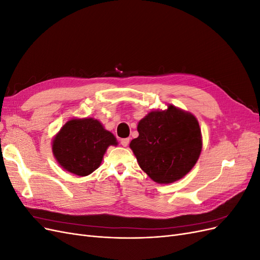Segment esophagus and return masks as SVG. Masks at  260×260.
Masks as SVG:
<instances>
[{"instance_id": "34e87169", "label": "esophagus", "mask_w": 260, "mask_h": 260, "mask_svg": "<svg viewBox=\"0 0 260 260\" xmlns=\"http://www.w3.org/2000/svg\"><path fill=\"white\" fill-rule=\"evenodd\" d=\"M129 141H130V139H128V138H125V139H121V140H120V144H121L123 147L128 146V144H129Z\"/></svg>"}]
</instances>
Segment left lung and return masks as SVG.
<instances>
[{
	"instance_id": "8db88e82",
	"label": "left lung",
	"mask_w": 260,
	"mask_h": 260,
	"mask_svg": "<svg viewBox=\"0 0 260 260\" xmlns=\"http://www.w3.org/2000/svg\"><path fill=\"white\" fill-rule=\"evenodd\" d=\"M139 137L130 142L139 166L155 182L182 179L198 162L203 147L198 119L169 104L149 112L138 123Z\"/></svg>"
}]
</instances>
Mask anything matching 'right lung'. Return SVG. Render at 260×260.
Returning a JSON list of instances; mask_svg holds the SVG:
<instances>
[{
  "mask_svg": "<svg viewBox=\"0 0 260 260\" xmlns=\"http://www.w3.org/2000/svg\"><path fill=\"white\" fill-rule=\"evenodd\" d=\"M118 142L94 118H72L53 138L52 152L59 166L79 177L89 176L103 160L108 146Z\"/></svg>",
  "mask_w": 260,
  "mask_h": 260,
  "instance_id": "1",
  "label": "right lung"
}]
</instances>
